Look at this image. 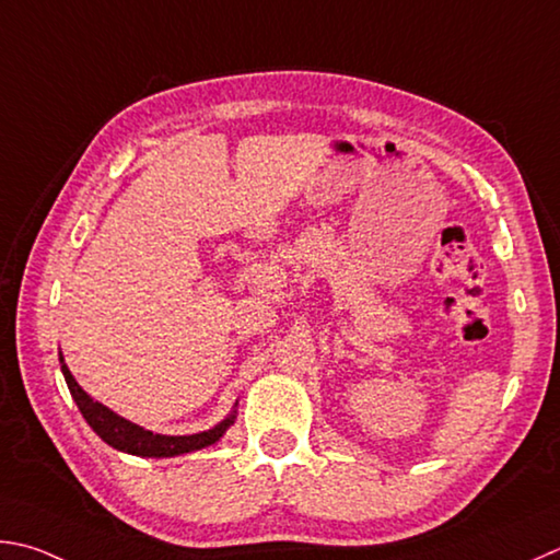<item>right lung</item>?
Wrapping results in <instances>:
<instances>
[{
  "label": "right lung",
  "instance_id": "1",
  "mask_svg": "<svg viewBox=\"0 0 560 560\" xmlns=\"http://www.w3.org/2000/svg\"><path fill=\"white\" fill-rule=\"evenodd\" d=\"M60 371H62V375H66V383H68L72 399H75L78 409L82 411L84 421L92 427L94 434H97L102 441H107L112 448L131 453V456L173 458V456H180V453H192L199 448H207V446L217 444V441L226 434V429L234 424V419H236V411H234V415H229L224 421H219L217 427L199 431V434H189V436L153 434V431L119 417L116 411L104 407L102 402H94V399L78 385V380L72 377L66 361H62V355H60Z\"/></svg>",
  "mask_w": 560,
  "mask_h": 560
}]
</instances>
